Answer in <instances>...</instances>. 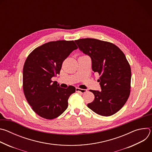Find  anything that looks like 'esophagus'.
I'll return each instance as SVG.
<instances>
[{
    "mask_svg": "<svg viewBox=\"0 0 152 152\" xmlns=\"http://www.w3.org/2000/svg\"><path fill=\"white\" fill-rule=\"evenodd\" d=\"M76 92H80V93H82V94L86 92V90L81 89V88H76Z\"/></svg>",
    "mask_w": 152,
    "mask_h": 152,
    "instance_id": "34e87169",
    "label": "esophagus"
}]
</instances>
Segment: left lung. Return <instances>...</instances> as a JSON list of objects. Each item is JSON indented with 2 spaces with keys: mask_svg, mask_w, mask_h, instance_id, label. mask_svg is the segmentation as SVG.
Here are the masks:
<instances>
[{
  "mask_svg": "<svg viewBox=\"0 0 152 152\" xmlns=\"http://www.w3.org/2000/svg\"><path fill=\"white\" fill-rule=\"evenodd\" d=\"M79 49L89 55L92 69L99 73L102 90H90L94 95L88 107L96 114L110 116L117 113L131 93V69L124 53L110 42L94 38L75 41Z\"/></svg>",
  "mask_w": 152,
  "mask_h": 152,
  "instance_id": "1",
  "label": "left lung"
}]
</instances>
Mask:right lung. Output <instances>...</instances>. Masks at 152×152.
<instances>
[{"mask_svg":"<svg viewBox=\"0 0 152 152\" xmlns=\"http://www.w3.org/2000/svg\"><path fill=\"white\" fill-rule=\"evenodd\" d=\"M77 49L73 40L50 41L35 49L27 57L23 70V92L32 110L41 117L55 118L67 108L75 87L61 88L52 77L59 74L63 61Z\"/></svg>","mask_w":152,"mask_h":152,"instance_id":"1","label":"right lung"}]
</instances>
